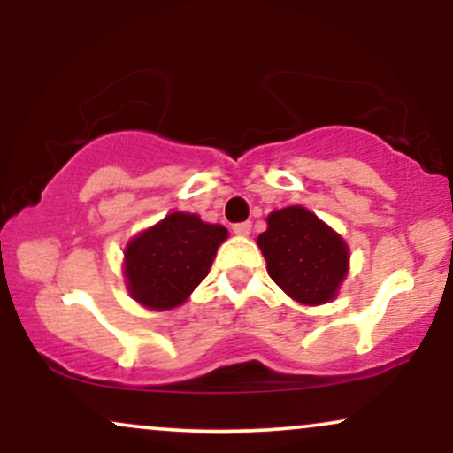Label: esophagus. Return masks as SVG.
<instances>
[{"label":"esophagus","instance_id":"1","mask_svg":"<svg viewBox=\"0 0 453 453\" xmlns=\"http://www.w3.org/2000/svg\"><path fill=\"white\" fill-rule=\"evenodd\" d=\"M232 230H234V234H238V236H249V234H251V221L236 223V226H234Z\"/></svg>","mask_w":453,"mask_h":453}]
</instances>
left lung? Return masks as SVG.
<instances>
[{"mask_svg": "<svg viewBox=\"0 0 453 453\" xmlns=\"http://www.w3.org/2000/svg\"><path fill=\"white\" fill-rule=\"evenodd\" d=\"M257 244L274 283L303 304L332 300L347 277V244L303 206L270 212Z\"/></svg>", "mask_w": 453, "mask_h": 453, "instance_id": "8db88e82", "label": "left lung"}]
</instances>
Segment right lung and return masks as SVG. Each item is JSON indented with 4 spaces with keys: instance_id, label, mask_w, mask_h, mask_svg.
Returning <instances> with one entry per match:
<instances>
[{
    "instance_id": "right-lung-1",
    "label": "right lung",
    "mask_w": 453,
    "mask_h": 453,
    "mask_svg": "<svg viewBox=\"0 0 453 453\" xmlns=\"http://www.w3.org/2000/svg\"><path fill=\"white\" fill-rule=\"evenodd\" d=\"M226 238L223 226L204 223L197 215L173 212L127 244L129 294L153 311L174 309L209 274L217 247Z\"/></svg>"
}]
</instances>
